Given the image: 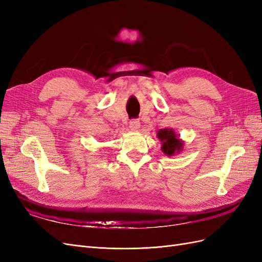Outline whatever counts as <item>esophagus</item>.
<instances>
[{
    "instance_id": "esophagus-1",
    "label": "esophagus",
    "mask_w": 262,
    "mask_h": 262,
    "mask_svg": "<svg viewBox=\"0 0 262 262\" xmlns=\"http://www.w3.org/2000/svg\"><path fill=\"white\" fill-rule=\"evenodd\" d=\"M129 128L132 131H138L140 128V121L139 120H131L130 124H129Z\"/></svg>"
}]
</instances>
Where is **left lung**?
Segmentation results:
<instances>
[{
	"instance_id": "obj_1",
	"label": "left lung",
	"mask_w": 262,
	"mask_h": 262,
	"mask_svg": "<svg viewBox=\"0 0 262 262\" xmlns=\"http://www.w3.org/2000/svg\"><path fill=\"white\" fill-rule=\"evenodd\" d=\"M157 138L162 142V152L165 155L172 156L184 149V141L179 139L178 134H176L172 129L166 128L158 130Z\"/></svg>"
}]
</instances>
